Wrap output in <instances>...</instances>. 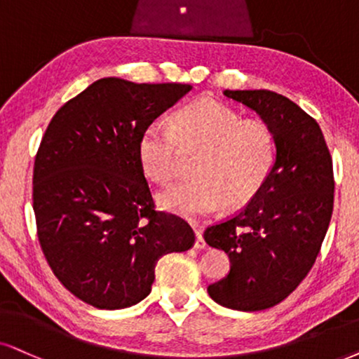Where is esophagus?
<instances>
[{
	"label": "esophagus",
	"instance_id": "1",
	"mask_svg": "<svg viewBox=\"0 0 359 359\" xmlns=\"http://www.w3.org/2000/svg\"><path fill=\"white\" fill-rule=\"evenodd\" d=\"M195 237H197V240H195L194 247L197 248V250H203V248L207 247V243H205V240H203V237H202V230L195 229Z\"/></svg>",
	"mask_w": 359,
	"mask_h": 359
}]
</instances>
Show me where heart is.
Instances as JSON below:
<instances>
[{
  "label": "heart",
  "mask_w": 359,
  "mask_h": 359,
  "mask_svg": "<svg viewBox=\"0 0 359 359\" xmlns=\"http://www.w3.org/2000/svg\"><path fill=\"white\" fill-rule=\"evenodd\" d=\"M180 151H201L192 165L194 179L164 190L158 203L185 219L215 212L224 202L226 207L250 202L265 185L276 158L275 135L266 122L243 119L212 97L180 109L172 127L151 122L139 137L140 167L156 184L174 179Z\"/></svg>",
  "instance_id": "1"
}]
</instances>
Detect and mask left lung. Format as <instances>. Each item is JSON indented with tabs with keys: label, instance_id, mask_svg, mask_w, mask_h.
I'll list each match as a JSON object with an SVG mask.
<instances>
[{
	"label": "left lung",
	"instance_id": "1",
	"mask_svg": "<svg viewBox=\"0 0 359 359\" xmlns=\"http://www.w3.org/2000/svg\"><path fill=\"white\" fill-rule=\"evenodd\" d=\"M270 126L273 170L247 207L203 232L230 258L225 278L207 288L238 311L278 305L311 270L333 213V162L318 122L273 90H224Z\"/></svg>",
	"mask_w": 359,
	"mask_h": 359
}]
</instances>
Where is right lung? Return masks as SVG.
<instances>
[{
  "instance_id": "1",
  "label": "right lung",
  "mask_w": 359,
  "mask_h": 359,
  "mask_svg": "<svg viewBox=\"0 0 359 359\" xmlns=\"http://www.w3.org/2000/svg\"><path fill=\"white\" fill-rule=\"evenodd\" d=\"M190 89L104 78L49 122L33 172L38 238L53 273L88 305H135L157 262L194 247L187 222L154 208L137 156L142 130Z\"/></svg>"
}]
</instances>
